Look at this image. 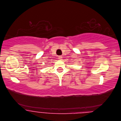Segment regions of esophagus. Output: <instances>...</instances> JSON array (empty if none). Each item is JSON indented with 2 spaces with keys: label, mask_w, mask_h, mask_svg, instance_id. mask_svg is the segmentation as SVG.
I'll return each mask as SVG.
<instances>
[{
  "label": "esophagus",
  "mask_w": 121,
  "mask_h": 121,
  "mask_svg": "<svg viewBox=\"0 0 121 121\" xmlns=\"http://www.w3.org/2000/svg\"><path fill=\"white\" fill-rule=\"evenodd\" d=\"M58 59H59V60H61V59H62V56H59L58 57Z\"/></svg>",
  "instance_id": "esophagus-1"
}]
</instances>
